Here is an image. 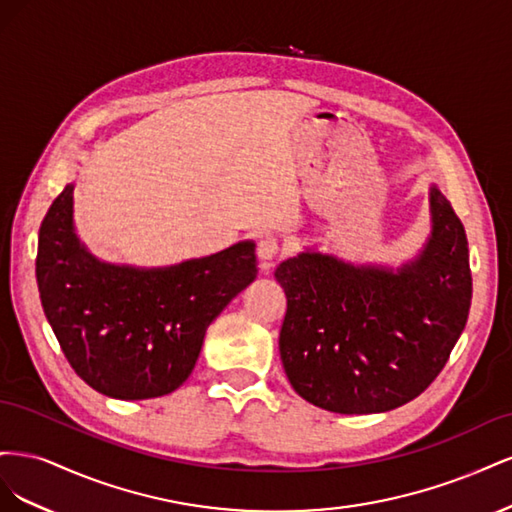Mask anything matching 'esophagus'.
<instances>
[{
  "label": "esophagus",
  "instance_id": "1",
  "mask_svg": "<svg viewBox=\"0 0 512 512\" xmlns=\"http://www.w3.org/2000/svg\"><path fill=\"white\" fill-rule=\"evenodd\" d=\"M277 254H280V241L273 235H265L258 241V256L265 262V267H271V262L275 260Z\"/></svg>",
  "mask_w": 512,
  "mask_h": 512
}]
</instances>
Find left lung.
I'll return each instance as SVG.
<instances>
[{
  "label": "left lung",
  "instance_id": "left-lung-1",
  "mask_svg": "<svg viewBox=\"0 0 512 512\" xmlns=\"http://www.w3.org/2000/svg\"><path fill=\"white\" fill-rule=\"evenodd\" d=\"M433 232L397 273L322 254L282 262L280 354L305 401L339 414L386 412L421 395L444 369L472 301L468 239L431 188Z\"/></svg>",
  "mask_w": 512,
  "mask_h": 512
}]
</instances>
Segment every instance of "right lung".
<instances>
[{"label":"right lung","instance_id":"right-lung-1","mask_svg":"<svg viewBox=\"0 0 512 512\" xmlns=\"http://www.w3.org/2000/svg\"><path fill=\"white\" fill-rule=\"evenodd\" d=\"M72 185L44 215L36 280L44 316L70 367L115 399L160 397L188 380L205 331L254 282V243L138 271L96 260L72 228Z\"/></svg>","mask_w":512,"mask_h":512}]
</instances>
